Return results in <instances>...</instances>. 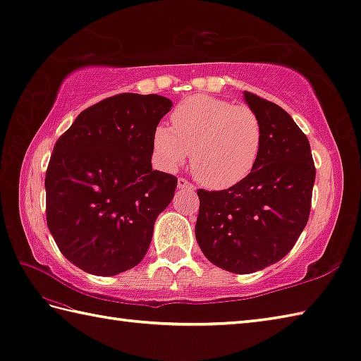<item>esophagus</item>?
Instances as JSON below:
<instances>
[{"label":"esophagus","instance_id":"esophagus-1","mask_svg":"<svg viewBox=\"0 0 361 361\" xmlns=\"http://www.w3.org/2000/svg\"><path fill=\"white\" fill-rule=\"evenodd\" d=\"M178 188H179V190L195 191V185H193V183H190V182L185 180V179H179V180H178Z\"/></svg>","mask_w":361,"mask_h":361}]
</instances>
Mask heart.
<instances>
[{
	"instance_id": "1",
	"label": "heart",
	"mask_w": 361,
	"mask_h": 361,
	"mask_svg": "<svg viewBox=\"0 0 361 361\" xmlns=\"http://www.w3.org/2000/svg\"><path fill=\"white\" fill-rule=\"evenodd\" d=\"M171 121L173 128L159 124L152 134L154 157L164 170H178L190 151L195 176L215 190L237 185L254 170L263 128L249 106L195 94L174 109Z\"/></svg>"
}]
</instances>
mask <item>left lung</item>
I'll use <instances>...</instances> for the list:
<instances>
[{"label":"left lung","instance_id":"8db88e82","mask_svg":"<svg viewBox=\"0 0 361 361\" xmlns=\"http://www.w3.org/2000/svg\"><path fill=\"white\" fill-rule=\"evenodd\" d=\"M263 128L260 156L246 179L227 190H197L196 240L209 262L249 274L288 254L307 226L314 164L308 138L282 107L243 92Z\"/></svg>","mask_w":361,"mask_h":361}]
</instances>
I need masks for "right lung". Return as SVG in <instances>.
<instances>
[{"label": "right lung", "mask_w": 361, "mask_h": 361, "mask_svg": "<svg viewBox=\"0 0 361 361\" xmlns=\"http://www.w3.org/2000/svg\"><path fill=\"white\" fill-rule=\"evenodd\" d=\"M173 102L121 93L85 109L48 165L47 223L57 247L88 274L115 276L143 260L178 179L152 170V134Z\"/></svg>", "instance_id": "obj_1"}]
</instances>
